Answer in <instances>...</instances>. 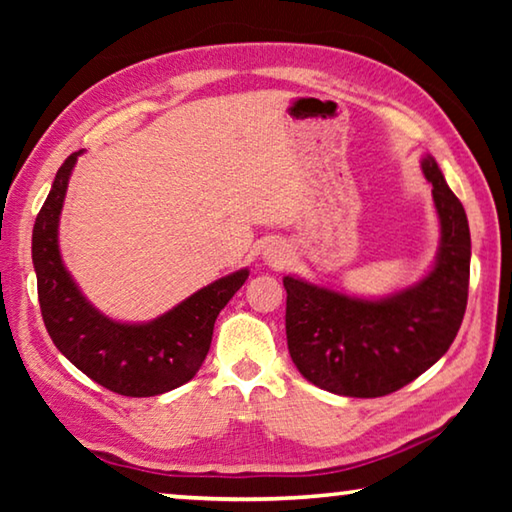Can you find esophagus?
Segmentation results:
<instances>
[{
	"mask_svg": "<svg viewBox=\"0 0 512 512\" xmlns=\"http://www.w3.org/2000/svg\"><path fill=\"white\" fill-rule=\"evenodd\" d=\"M264 259H266L268 266L282 268L284 264L289 262V250H287V246H282V244H271L264 250Z\"/></svg>",
	"mask_w": 512,
	"mask_h": 512,
	"instance_id": "1",
	"label": "esophagus"
}]
</instances>
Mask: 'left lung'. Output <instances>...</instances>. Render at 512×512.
Wrapping results in <instances>:
<instances>
[{
	"label": "left lung",
	"instance_id": "8db88e82",
	"mask_svg": "<svg viewBox=\"0 0 512 512\" xmlns=\"http://www.w3.org/2000/svg\"><path fill=\"white\" fill-rule=\"evenodd\" d=\"M440 219L433 271L386 300H361L284 277L287 345L300 375L323 391L381 397L429 370L461 329L470 287V225L436 160L422 158Z\"/></svg>",
	"mask_w": 512,
	"mask_h": 512
}]
</instances>
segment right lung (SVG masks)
I'll list each match as a JSON object with an SVG mask.
<instances>
[{"instance_id": "add662e5", "label": "right lung", "mask_w": 512, "mask_h": 512, "mask_svg": "<svg viewBox=\"0 0 512 512\" xmlns=\"http://www.w3.org/2000/svg\"><path fill=\"white\" fill-rule=\"evenodd\" d=\"M81 151L69 155L33 225L31 255L38 300L56 348L112 393L151 397L187 384L207 357L214 320L248 280V271L207 284L178 307L144 325H128L99 314L76 287L58 250V216L69 176Z\"/></svg>"}]
</instances>
